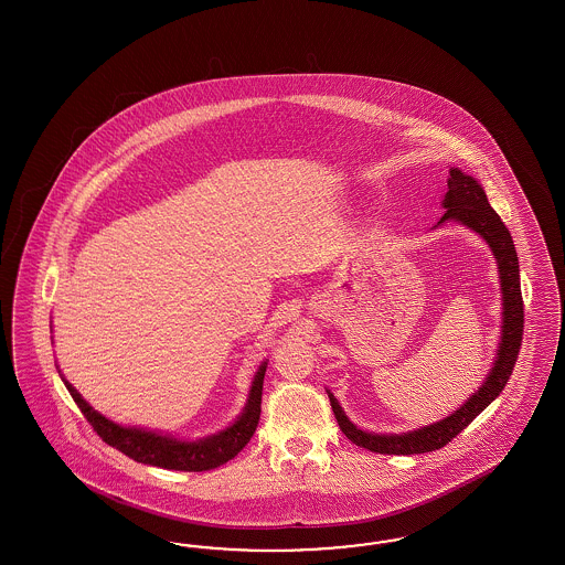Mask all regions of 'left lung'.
<instances>
[{
  "mask_svg": "<svg viewBox=\"0 0 565 565\" xmlns=\"http://www.w3.org/2000/svg\"><path fill=\"white\" fill-rule=\"evenodd\" d=\"M445 213L437 225L456 220L475 230L487 244L491 246L499 265L501 277V294H503V333L497 352L495 366L487 376V381L480 385L479 392L472 395L460 411L454 412L444 420L428 425V427L404 433V435H373L366 430L354 427L348 416L343 414L338 399L329 394V402L333 414L338 418V425L343 435L369 451L387 454V456H412V454H427L441 449L449 444L456 435H460L480 412L484 411L497 395L503 392L505 383L512 376L513 364L518 360V352L522 345L524 333V300L520 290V265L518 253L513 246L512 234L501 222V217L489 205L484 190L472 175H466L463 171L454 168L447 175V194H445Z\"/></svg>",
  "mask_w": 565,
  "mask_h": 565,
  "instance_id": "1",
  "label": "left lung"
}]
</instances>
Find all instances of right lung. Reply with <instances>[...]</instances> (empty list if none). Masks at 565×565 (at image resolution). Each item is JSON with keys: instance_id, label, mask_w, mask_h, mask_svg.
I'll return each mask as SVG.
<instances>
[{"instance_id": "obj_1", "label": "right lung", "mask_w": 565, "mask_h": 565, "mask_svg": "<svg viewBox=\"0 0 565 565\" xmlns=\"http://www.w3.org/2000/svg\"><path fill=\"white\" fill-rule=\"evenodd\" d=\"M265 371H267V362L260 364V369L255 375L250 395H248V404L238 420L232 427L225 428L213 437L201 439V441H178L168 435H157L151 430L120 427V425L107 420L99 412L93 411L81 397V394L70 385L68 381H64V383L68 387L72 399L85 414L93 430L102 437L105 444L116 447L124 456L132 458L135 462L151 463V466H159L166 470L203 472V470H213L227 460H232L255 435L258 418H260V397H263Z\"/></svg>"}]
</instances>
